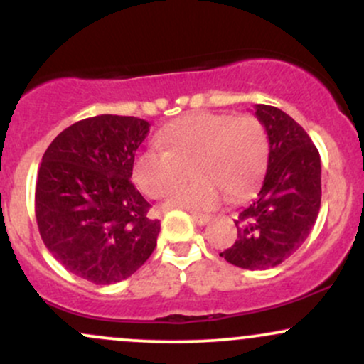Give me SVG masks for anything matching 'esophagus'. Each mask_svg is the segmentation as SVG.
<instances>
[{
    "mask_svg": "<svg viewBox=\"0 0 364 364\" xmlns=\"http://www.w3.org/2000/svg\"><path fill=\"white\" fill-rule=\"evenodd\" d=\"M191 217H193V220L198 225H205L208 220H210V215H205V214H196V212H191Z\"/></svg>",
    "mask_w": 364,
    "mask_h": 364,
    "instance_id": "obj_1",
    "label": "esophagus"
}]
</instances>
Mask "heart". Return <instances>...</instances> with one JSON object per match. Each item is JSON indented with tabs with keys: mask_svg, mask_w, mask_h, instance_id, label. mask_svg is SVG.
Masks as SVG:
<instances>
[{
	"mask_svg": "<svg viewBox=\"0 0 364 364\" xmlns=\"http://www.w3.org/2000/svg\"><path fill=\"white\" fill-rule=\"evenodd\" d=\"M162 150L136 157L133 176L152 198L166 196L191 168L195 182L173 191L171 208L203 210L240 198L262 178L269 156L265 128L253 116L191 112L157 133Z\"/></svg>",
	"mask_w": 364,
	"mask_h": 364,
	"instance_id": "1",
	"label": "heart"
}]
</instances>
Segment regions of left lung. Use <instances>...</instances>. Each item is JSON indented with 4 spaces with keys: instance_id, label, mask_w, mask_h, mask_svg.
<instances>
[{
    "instance_id": "1",
    "label": "left lung",
    "mask_w": 364,
    "mask_h": 364,
    "mask_svg": "<svg viewBox=\"0 0 364 364\" xmlns=\"http://www.w3.org/2000/svg\"><path fill=\"white\" fill-rule=\"evenodd\" d=\"M269 139V162L257 195L240 210L235 245L220 253L248 270L279 265L298 252L320 212V154L289 114L267 104L255 106Z\"/></svg>"
}]
</instances>
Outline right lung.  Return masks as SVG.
<instances>
[{"mask_svg": "<svg viewBox=\"0 0 364 364\" xmlns=\"http://www.w3.org/2000/svg\"><path fill=\"white\" fill-rule=\"evenodd\" d=\"M149 127L133 116H94L63 129L44 152L37 225L46 248L77 277L119 282L156 248L161 223L129 179Z\"/></svg>", "mask_w": 364, "mask_h": 364, "instance_id": "obj_1", "label": "right lung"}]
</instances>
